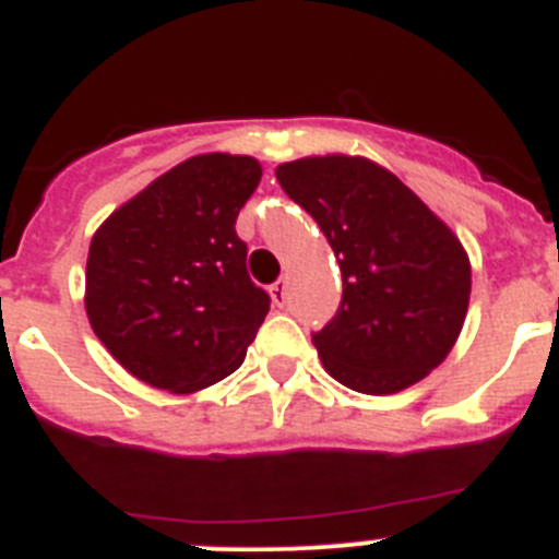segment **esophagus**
<instances>
[{
	"label": "esophagus",
	"instance_id": "34e87169",
	"mask_svg": "<svg viewBox=\"0 0 559 559\" xmlns=\"http://www.w3.org/2000/svg\"><path fill=\"white\" fill-rule=\"evenodd\" d=\"M269 294H271V302H274L276 308H283V305L288 302V280H276V283L269 288Z\"/></svg>",
	"mask_w": 559,
	"mask_h": 559
}]
</instances>
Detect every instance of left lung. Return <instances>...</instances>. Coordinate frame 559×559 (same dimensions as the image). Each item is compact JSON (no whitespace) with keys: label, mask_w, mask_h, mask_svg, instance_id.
I'll list each match as a JSON object with an SVG mask.
<instances>
[{"label":"left lung","mask_w":559,"mask_h":559,"mask_svg":"<svg viewBox=\"0 0 559 559\" xmlns=\"http://www.w3.org/2000/svg\"><path fill=\"white\" fill-rule=\"evenodd\" d=\"M276 181L338 260L341 308L313 333L324 369L364 394L414 386L448 358L467 316L471 260L459 237L364 156L285 162Z\"/></svg>","instance_id":"1"}]
</instances>
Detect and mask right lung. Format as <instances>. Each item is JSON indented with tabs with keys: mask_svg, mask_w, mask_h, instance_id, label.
Wrapping results in <instances>:
<instances>
[{
	"mask_svg": "<svg viewBox=\"0 0 559 559\" xmlns=\"http://www.w3.org/2000/svg\"><path fill=\"white\" fill-rule=\"evenodd\" d=\"M260 176L251 156L201 153L162 173L92 237L88 324L147 386L192 394L243 364L271 305L235 231Z\"/></svg>",
	"mask_w": 559,
	"mask_h": 559,
	"instance_id": "obj_1",
	"label": "right lung"
}]
</instances>
